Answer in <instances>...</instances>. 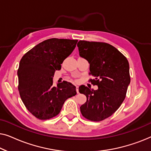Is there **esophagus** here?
Here are the masks:
<instances>
[{
    "instance_id": "34e87169",
    "label": "esophagus",
    "mask_w": 151,
    "mask_h": 151,
    "mask_svg": "<svg viewBox=\"0 0 151 151\" xmlns=\"http://www.w3.org/2000/svg\"><path fill=\"white\" fill-rule=\"evenodd\" d=\"M76 92H77V93H79V88H78V86H76Z\"/></svg>"
}]
</instances>
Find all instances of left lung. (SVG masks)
Instances as JSON below:
<instances>
[{
    "mask_svg": "<svg viewBox=\"0 0 151 151\" xmlns=\"http://www.w3.org/2000/svg\"><path fill=\"white\" fill-rule=\"evenodd\" d=\"M80 56L89 63L90 80L97 90L84 85L79 92L86 97L80 106L82 115L91 121L99 122L113 115L124 100L131 78L127 58L112 45L105 42L80 40Z\"/></svg>",
    "mask_w": 151,
    "mask_h": 151,
    "instance_id": "left-lung-1",
    "label": "left lung"
}]
</instances>
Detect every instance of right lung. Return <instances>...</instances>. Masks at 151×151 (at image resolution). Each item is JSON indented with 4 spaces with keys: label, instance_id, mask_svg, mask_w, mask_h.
I'll return each instance as SVG.
<instances>
[{
    "label": "right lung",
    "instance_id": "obj_1",
    "mask_svg": "<svg viewBox=\"0 0 151 151\" xmlns=\"http://www.w3.org/2000/svg\"><path fill=\"white\" fill-rule=\"evenodd\" d=\"M77 42L48 39L33 47L20 60L17 72L18 91L24 106L37 118L56 116L66 100L76 94V86L70 82L63 81L53 86V77Z\"/></svg>",
    "mask_w": 151,
    "mask_h": 151
}]
</instances>
